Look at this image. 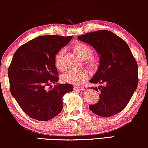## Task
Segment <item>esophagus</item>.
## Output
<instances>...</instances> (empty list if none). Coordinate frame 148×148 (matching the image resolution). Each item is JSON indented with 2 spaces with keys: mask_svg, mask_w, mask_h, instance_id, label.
I'll list each match as a JSON object with an SVG mask.
<instances>
[{
  "mask_svg": "<svg viewBox=\"0 0 148 148\" xmlns=\"http://www.w3.org/2000/svg\"><path fill=\"white\" fill-rule=\"evenodd\" d=\"M73 89L75 91H83L85 90L84 87H82V86H75Z\"/></svg>",
  "mask_w": 148,
  "mask_h": 148,
  "instance_id": "esophagus-1",
  "label": "esophagus"
}]
</instances>
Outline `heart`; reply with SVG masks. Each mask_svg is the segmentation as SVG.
I'll return each mask as SVG.
<instances>
[{"instance_id": "obj_1", "label": "heart", "mask_w": 148, "mask_h": 148, "mask_svg": "<svg viewBox=\"0 0 148 148\" xmlns=\"http://www.w3.org/2000/svg\"><path fill=\"white\" fill-rule=\"evenodd\" d=\"M73 49L79 56L87 60L88 65L92 69H96L98 66V61L92 57L94 54V50L88 44L79 42L75 44ZM65 48H62L56 54L54 58V63L58 69L61 70L63 69V61L65 54ZM88 71L87 70L82 69L79 71H68L62 75L61 79L66 84L80 86L87 79L88 77Z\"/></svg>"}]
</instances>
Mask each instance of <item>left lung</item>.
I'll list each match as a JSON object with an SVG mask.
<instances>
[{"label":"left lung","instance_id":"1","mask_svg":"<svg viewBox=\"0 0 148 148\" xmlns=\"http://www.w3.org/2000/svg\"><path fill=\"white\" fill-rule=\"evenodd\" d=\"M90 44L100 55L98 69L90 83L100 91V100L89 106L102 117L120 112L127 106L138 85V66L127 42L108 30H99L78 36Z\"/></svg>","mask_w":148,"mask_h":148}]
</instances>
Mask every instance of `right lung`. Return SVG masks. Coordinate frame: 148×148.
<instances>
[{
  "label": "right lung",
  "mask_w": 148,
  "mask_h": 148,
  "mask_svg": "<svg viewBox=\"0 0 148 148\" xmlns=\"http://www.w3.org/2000/svg\"><path fill=\"white\" fill-rule=\"evenodd\" d=\"M72 38L39 36L20 46L14 54L8 69L10 90L31 118L46 121L55 117L62 110V97L73 90L69 84H57L58 71L54 63L56 54ZM52 83L56 84L53 88Z\"/></svg>",
  "instance_id": "add662e5"
}]
</instances>
